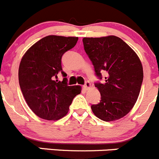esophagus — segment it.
<instances>
[{"label": "esophagus", "instance_id": "obj_1", "mask_svg": "<svg viewBox=\"0 0 159 159\" xmlns=\"http://www.w3.org/2000/svg\"><path fill=\"white\" fill-rule=\"evenodd\" d=\"M90 86H91V84H90V83H89V82H87V81H86V83H85V84L83 85V88H84L85 89H89V88L90 87Z\"/></svg>", "mask_w": 159, "mask_h": 159}]
</instances>
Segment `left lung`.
<instances>
[{"mask_svg":"<svg viewBox=\"0 0 159 159\" xmlns=\"http://www.w3.org/2000/svg\"><path fill=\"white\" fill-rule=\"evenodd\" d=\"M84 50L100 80L105 72L104 83H95L100 93V103L91 106L100 120L113 121L125 117L138 100L143 81V68L134 51L114 35L83 38Z\"/></svg>","mask_w":159,"mask_h":159,"instance_id":"8db88e82","label":"left lung"}]
</instances>
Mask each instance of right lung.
Here are the masks:
<instances>
[{
    "label": "right lung",
    "instance_id": "obj_1",
    "mask_svg": "<svg viewBox=\"0 0 159 159\" xmlns=\"http://www.w3.org/2000/svg\"><path fill=\"white\" fill-rule=\"evenodd\" d=\"M77 37L48 35L32 45L22 57L18 70L21 92L30 109L37 116L57 120L66 115L80 86H68L62 71V57L76 45ZM59 74L64 77L58 81Z\"/></svg>",
    "mask_w": 159,
    "mask_h": 159
}]
</instances>
